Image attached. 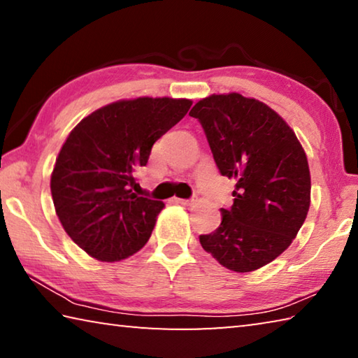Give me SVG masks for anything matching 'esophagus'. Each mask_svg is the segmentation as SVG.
<instances>
[{
  "mask_svg": "<svg viewBox=\"0 0 358 358\" xmlns=\"http://www.w3.org/2000/svg\"><path fill=\"white\" fill-rule=\"evenodd\" d=\"M177 202L181 205H186V207H191L197 202V197H192V199H177Z\"/></svg>",
  "mask_w": 358,
  "mask_h": 358,
  "instance_id": "34e87169",
  "label": "esophagus"
}]
</instances>
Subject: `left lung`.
I'll return each instance as SVG.
<instances>
[{"label": "left lung", "mask_w": 358, "mask_h": 358, "mask_svg": "<svg viewBox=\"0 0 358 358\" xmlns=\"http://www.w3.org/2000/svg\"><path fill=\"white\" fill-rule=\"evenodd\" d=\"M221 175L235 178L234 205L221 208L202 248L226 268L248 273L287 250L306 220L311 175L290 126L264 102L238 93L211 94L191 108Z\"/></svg>", "instance_id": "obj_1"}]
</instances>
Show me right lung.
Returning <instances> with one entry per match:
<instances>
[{
  "label": "right lung",
  "mask_w": 358,
  "mask_h": 358,
  "mask_svg": "<svg viewBox=\"0 0 358 358\" xmlns=\"http://www.w3.org/2000/svg\"><path fill=\"white\" fill-rule=\"evenodd\" d=\"M191 106L189 99H123L90 113L71 131L50 191L66 234L88 256L117 262L147 243L164 203L137 196L134 173Z\"/></svg>",
  "instance_id": "obj_1"
}]
</instances>
